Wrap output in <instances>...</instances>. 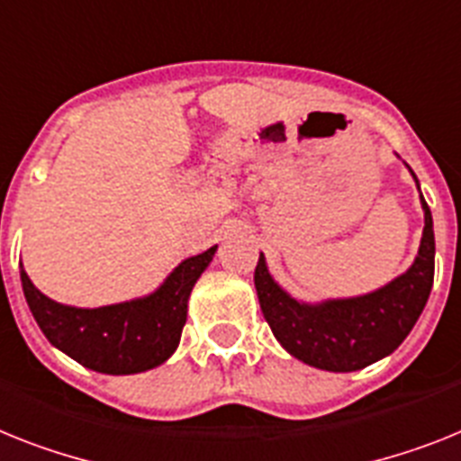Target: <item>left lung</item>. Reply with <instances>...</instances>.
Returning <instances> with one entry per match:
<instances>
[{"label": "left lung", "mask_w": 461, "mask_h": 461, "mask_svg": "<svg viewBox=\"0 0 461 461\" xmlns=\"http://www.w3.org/2000/svg\"><path fill=\"white\" fill-rule=\"evenodd\" d=\"M421 208L424 231L412 267L368 295L321 304L297 303L269 276L265 255L260 253L255 267L258 300L274 338L288 354L314 368L351 373L398 349L420 319L434 285V220L424 196Z\"/></svg>", "instance_id": "left-lung-1"}]
</instances>
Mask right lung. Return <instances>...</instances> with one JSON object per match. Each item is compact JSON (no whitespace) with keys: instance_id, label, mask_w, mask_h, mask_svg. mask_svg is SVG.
I'll return each mask as SVG.
<instances>
[{"instance_id":"right-lung-1","label":"right lung","mask_w":461,"mask_h":461,"mask_svg":"<svg viewBox=\"0 0 461 461\" xmlns=\"http://www.w3.org/2000/svg\"><path fill=\"white\" fill-rule=\"evenodd\" d=\"M215 249L180 262L152 295L131 303L98 309L68 307L34 288L21 265L23 293L46 339L84 368L105 375L145 373L177 349L189 293L211 265Z\"/></svg>"}]
</instances>
